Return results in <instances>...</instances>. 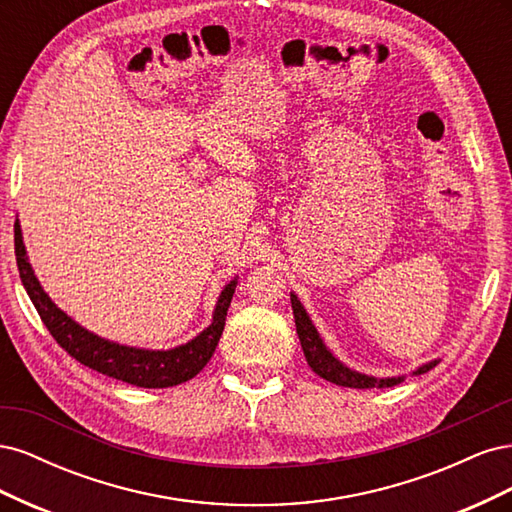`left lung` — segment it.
<instances>
[{
  "instance_id": "left-lung-1",
  "label": "left lung",
  "mask_w": 512,
  "mask_h": 512,
  "mask_svg": "<svg viewBox=\"0 0 512 512\" xmlns=\"http://www.w3.org/2000/svg\"><path fill=\"white\" fill-rule=\"evenodd\" d=\"M290 303H292V314H294V324H297V335H299V342L305 354V361L307 365L312 367L316 374L324 380H329L337 386H350V389H386V386H395L404 376H397V378H374V376H365L359 374V371H354L350 367H346L344 363H339L335 356L331 354V350L324 346V342L320 339L316 327L309 320L305 307L301 305V301L297 299V294L290 292ZM440 361H429L425 365L418 367L414 371V376L418 374H425V371L436 367Z\"/></svg>"
}]
</instances>
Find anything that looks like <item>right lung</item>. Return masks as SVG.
I'll use <instances>...</instances> for the list:
<instances>
[{
  "instance_id": "1",
  "label": "right lung",
  "mask_w": 512,
  "mask_h": 512,
  "mask_svg": "<svg viewBox=\"0 0 512 512\" xmlns=\"http://www.w3.org/2000/svg\"><path fill=\"white\" fill-rule=\"evenodd\" d=\"M14 252H17L21 282L38 309L44 327L55 337V342L85 367L100 371L108 378L141 386V389H168V386L188 382L209 363L222 337L228 305L237 288V280L226 284L218 303H215L211 324L203 333H198L192 342L170 350L132 348L108 342V339L83 329L79 322H74L51 301L27 260L19 220L14 224Z\"/></svg>"
}]
</instances>
